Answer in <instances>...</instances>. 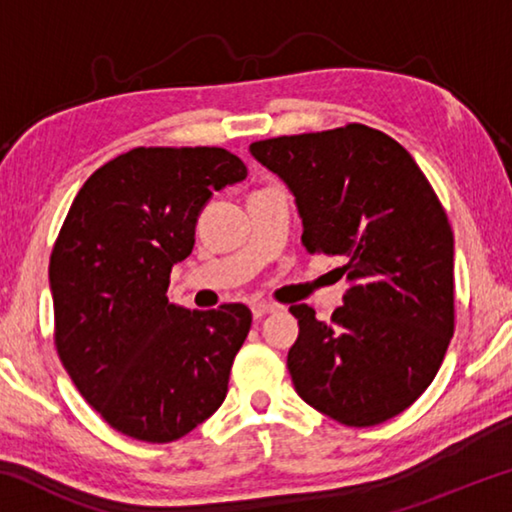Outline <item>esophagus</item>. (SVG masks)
I'll return each instance as SVG.
<instances>
[{"instance_id":"obj_1","label":"esophagus","mask_w":512,"mask_h":512,"mask_svg":"<svg viewBox=\"0 0 512 512\" xmlns=\"http://www.w3.org/2000/svg\"><path fill=\"white\" fill-rule=\"evenodd\" d=\"M277 309H280V307L273 305V302H253V307H250V311H253L255 318L273 314V311H277Z\"/></svg>"}]
</instances>
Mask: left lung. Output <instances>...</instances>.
<instances>
[{"label":"left lung","mask_w":512,"mask_h":512,"mask_svg":"<svg viewBox=\"0 0 512 512\" xmlns=\"http://www.w3.org/2000/svg\"><path fill=\"white\" fill-rule=\"evenodd\" d=\"M296 198L307 253L343 255L329 323L291 305L296 393L348 427L395 418L436 377L454 334V235L411 153L363 124L250 144Z\"/></svg>","instance_id":"left-lung-1"}]
</instances>
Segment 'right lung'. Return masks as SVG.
<instances>
[{
    "label": "right lung",
    "mask_w": 512,
    "mask_h": 512,
    "mask_svg": "<svg viewBox=\"0 0 512 512\" xmlns=\"http://www.w3.org/2000/svg\"><path fill=\"white\" fill-rule=\"evenodd\" d=\"M225 149H133L76 194L51 253L56 348L112 429L171 443L219 409L253 314L189 311L167 298L214 192L246 180Z\"/></svg>",
    "instance_id": "add662e5"
}]
</instances>
